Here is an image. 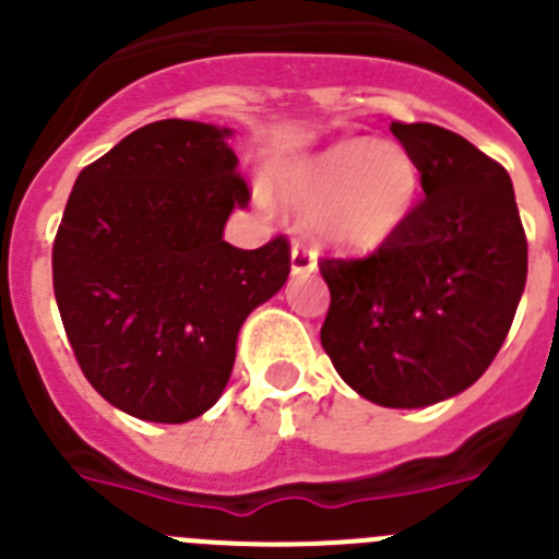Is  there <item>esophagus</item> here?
Returning <instances> with one entry per match:
<instances>
[{
  "mask_svg": "<svg viewBox=\"0 0 559 559\" xmlns=\"http://www.w3.org/2000/svg\"><path fill=\"white\" fill-rule=\"evenodd\" d=\"M317 270V253L306 245H292V275H311Z\"/></svg>",
  "mask_w": 559,
  "mask_h": 559,
  "instance_id": "1",
  "label": "esophagus"
}]
</instances>
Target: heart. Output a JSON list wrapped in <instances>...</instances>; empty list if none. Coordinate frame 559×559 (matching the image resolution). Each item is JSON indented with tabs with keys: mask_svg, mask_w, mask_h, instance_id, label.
<instances>
[{
	"mask_svg": "<svg viewBox=\"0 0 559 559\" xmlns=\"http://www.w3.org/2000/svg\"><path fill=\"white\" fill-rule=\"evenodd\" d=\"M419 168L397 143L350 138L273 170L281 206L328 248L369 253L397 237L419 198Z\"/></svg>",
	"mask_w": 559,
	"mask_h": 559,
	"instance_id": "heart-1",
	"label": "heart"
}]
</instances>
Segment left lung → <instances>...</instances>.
Masks as SVG:
<instances>
[{
    "mask_svg": "<svg viewBox=\"0 0 559 559\" xmlns=\"http://www.w3.org/2000/svg\"><path fill=\"white\" fill-rule=\"evenodd\" d=\"M425 201L367 259H325L322 347L383 408H427L477 383L513 325L526 237L508 170L450 129L391 123Z\"/></svg>",
    "mask_w": 559,
    "mask_h": 559,
    "instance_id": "left-lung-1",
    "label": "left lung"
}]
</instances>
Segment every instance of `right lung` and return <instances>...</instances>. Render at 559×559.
I'll use <instances>...</instances> for the list:
<instances>
[{"label": "right lung", "instance_id": "obj_1", "mask_svg": "<svg viewBox=\"0 0 559 559\" xmlns=\"http://www.w3.org/2000/svg\"><path fill=\"white\" fill-rule=\"evenodd\" d=\"M234 129L156 121L87 165L66 203L55 297L82 372L123 414L198 419L221 400L242 322L289 278L284 237L223 239L248 206Z\"/></svg>", "mask_w": 559, "mask_h": 559}]
</instances>
